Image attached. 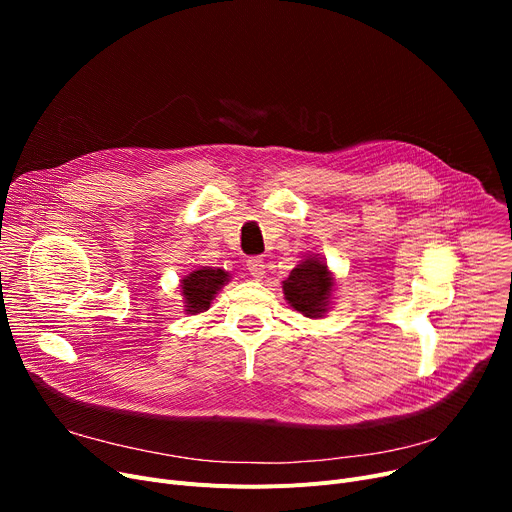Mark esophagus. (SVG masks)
<instances>
[{"label":"esophagus","mask_w":512,"mask_h":512,"mask_svg":"<svg viewBox=\"0 0 512 512\" xmlns=\"http://www.w3.org/2000/svg\"><path fill=\"white\" fill-rule=\"evenodd\" d=\"M247 270H249V274H251L255 280L263 278V276H265V263H263V259H261V257H251V259H247Z\"/></svg>","instance_id":"34e87169"}]
</instances>
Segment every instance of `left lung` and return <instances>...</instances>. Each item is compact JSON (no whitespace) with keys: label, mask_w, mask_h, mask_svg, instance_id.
Returning a JSON list of instances; mask_svg holds the SVG:
<instances>
[{"label":"left lung","mask_w":512,"mask_h":512,"mask_svg":"<svg viewBox=\"0 0 512 512\" xmlns=\"http://www.w3.org/2000/svg\"><path fill=\"white\" fill-rule=\"evenodd\" d=\"M332 286L334 278L328 272V265L317 257H307L282 282L286 301L305 317H321L328 311Z\"/></svg>","instance_id":"obj_1"}]
</instances>
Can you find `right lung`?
<instances>
[{"instance_id":"1","label":"right lung","mask_w":512,"mask_h":512,"mask_svg":"<svg viewBox=\"0 0 512 512\" xmlns=\"http://www.w3.org/2000/svg\"><path fill=\"white\" fill-rule=\"evenodd\" d=\"M228 282V272L224 270H211V267H201L182 278V297H184V311L197 315L209 309L211 301L218 290Z\"/></svg>"}]
</instances>
